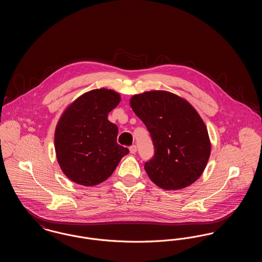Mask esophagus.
<instances>
[{"mask_svg":"<svg viewBox=\"0 0 262 262\" xmlns=\"http://www.w3.org/2000/svg\"><path fill=\"white\" fill-rule=\"evenodd\" d=\"M137 145H132V146L129 147V151H130V153H132V154L137 153Z\"/></svg>","mask_w":262,"mask_h":262,"instance_id":"1","label":"esophagus"}]
</instances>
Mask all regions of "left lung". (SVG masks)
Listing matches in <instances>:
<instances>
[{
  "label": "left lung",
  "mask_w": 262,
  "mask_h": 262,
  "mask_svg": "<svg viewBox=\"0 0 262 262\" xmlns=\"http://www.w3.org/2000/svg\"><path fill=\"white\" fill-rule=\"evenodd\" d=\"M129 105L154 144L155 154L144 165L150 180L166 190L193 184L211 152L207 127L198 111L187 100L165 90L136 94Z\"/></svg>",
  "instance_id": "8db88e82"
}]
</instances>
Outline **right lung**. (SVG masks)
<instances>
[{
	"mask_svg": "<svg viewBox=\"0 0 262 262\" xmlns=\"http://www.w3.org/2000/svg\"><path fill=\"white\" fill-rule=\"evenodd\" d=\"M120 101L121 95L112 89H93L62 113L55 130V150L62 173L74 183L99 185L128 154L117 143L118 126L108 120Z\"/></svg>",
	"mask_w": 262,
	"mask_h": 262,
	"instance_id": "1",
	"label": "right lung"
}]
</instances>
